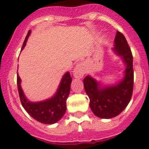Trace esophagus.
<instances>
[{
	"mask_svg": "<svg viewBox=\"0 0 149 149\" xmlns=\"http://www.w3.org/2000/svg\"><path fill=\"white\" fill-rule=\"evenodd\" d=\"M85 72L86 71L84 66L82 64L80 63L77 65H76V67L74 68V69L73 71V74L76 78H81L84 75Z\"/></svg>",
	"mask_w": 149,
	"mask_h": 149,
	"instance_id": "esophagus-1",
	"label": "esophagus"
}]
</instances>
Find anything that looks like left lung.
Instances as JSON below:
<instances>
[{
    "label": "left lung",
    "instance_id": "left-lung-1",
    "mask_svg": "<svg viewBox=\"0 0 149 149\" xmlns=\"http://www.w3.org/2000/svg\"><path fill=\"white\" fill-rule=\"evenodd\" d=\"M113 49L126 64L125 76L115 85L100 87V84L91 76L84 79L86 94L90 99V107L94 115L103 119H110L121 113L130 103L132 95L134 72L132 54L123 33L117 31Z\"/></svg>",
    "mask_w": 149,
    "mask_h": 149
}]
</instances>
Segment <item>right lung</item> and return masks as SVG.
<instances>
[{"instance_id":"add662e5","label":"right lung","mask_w":149,"mask_h":149,"mask_svg":"<svg viewBox=\"0 0 149 149\" xmlns=\"http://www.w3.org/2000/svg\"><path fill=\"white\" fill-rule=\"evenodd\" d=\"M30 33L31 31L29 30L26 36L22 49L25 47ZM72 81V78L70 73L68 72H66L62 77L56 94L52 97L43 101L33 103L28 100L23 94L20 86L21 79L19 75H17V88L22 106L34 120L39 123L44 124L55 123L61 120L66 111V100L69 95Z\"/></svg>"}]
</instances>
